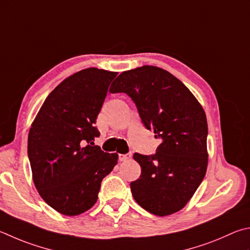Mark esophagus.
<instances>
[{
	"mask_svg": "<svg viewBox=\"0 0 250 250\" xmlns=\"http://www.w3.org/2000/svg\"><path fill=\"white\" fill-rule=\"evenodd\" d=\"M131 153H129V154H120L119 155V161L120 162H125V161H128V160H130L131 158Z\"/></svg>",
	"mask_w": 250,
	"mask_h": 250,
	"instance_id": "esophagus-1",
	"label": "esophagus"
}]
</instances>
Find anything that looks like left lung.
Here are the masks:
<instances>
[{
  "instance_id": "obj_1",
  "label": "left lung",
  "mask_w": 250,
  "mask_h": 250,
  "mask_svg": "<svg viewBox=\"0 0 250 250\" xmlns=\"http://www.w3.org/2000/svg\"><path fill=\"white\" fill-rule=\"evenodd\" d=\"M110 93H125L147 130L160 138L156 153H134L140 178L130 184L134 200L154 215L181 210L196 192L208 167V122L201 104L168 71L143 65L125 71Z\"/></svg>"
}]
</instances>
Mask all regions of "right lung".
<instances>
[{"mask_svg": "<svg viewBox=\"0 0 250 250\" xmlns=\"http://www.w3.org/2000/svg\"><path fill=\"white\" fill-rule=\"evenodd\" d=\"M118 72L88 67L63 80L48 95L28 133L35 187L48 206L63 215L89 210L102 180L118 163L93 141L95 124Z\"/></svg>", "mask_w": 250, "mask_h": 250, "instance_id": "add662e5", "label": "right lung"}]
</instances>
